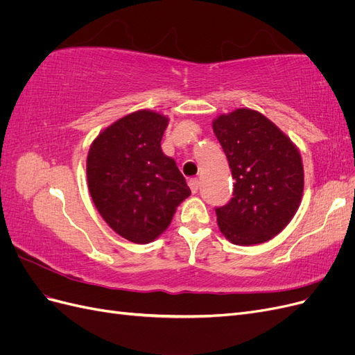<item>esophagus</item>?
<instances>
[{
  "instance_id": "34e87169",
  "label": "esophagus",
  "mask_w": 355,
  "mask_h": 355,
  "mask_svg": "<svg viewBox=\"0 0 355 355\" xmlns=\"http://www.w3.org/2000/svg\"><path fill=\"white\" fill-rule=\"evenodd\" d=\"M189 188L192 192H194V194H197V191L200 189V180L197 178L189 179Z\"/></svg>"
}]
</instances>
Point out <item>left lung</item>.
<instances>
[{
	"instance_id": "1",
	"label": "left lung",
	"mask_w": 355,
	"mask_h": 355,
	"mask_svg": "<svg viewBox=\"0 0 355 355\" xmlns=\"http://www.w3.org/2000/svg\"><path fill=\"white\" fill-rule=\"evenodd\" d=\"M211 125L235 180L231 201L216 209L220 232L237 245L270 241L293 219L302 200L297 146L263 114L249 108L220 114Z\"/></svg>"
}]
</instances>
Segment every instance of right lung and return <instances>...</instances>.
Wrapping results in <instances>:
<instances>
[{
  "instance_id": "obj_1",
  "label": "right lung",
  "mask_w": 355,
  "mask_h": 355,
  "mask_svg": "<svg viewBox=\"0 0 355 355\" xmlns=\"http://www.w3.org/2000/svg\"><path fill=\"white\" fill-rule=\"evenodd\" d=\"M168 116L127 114L96 136L87 154V185L96 209L123 239L148 244L191 196L176 161L161 149Z\"/></svg>"
}]
</instances>
